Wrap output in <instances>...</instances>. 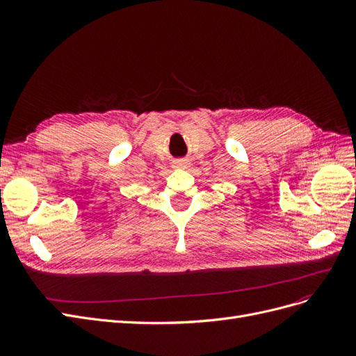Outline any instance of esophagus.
<instances>
[{
  "label": "esophagus",
  "instance_id": "34e87169",
  "mask_svg": "<svg viewBox=\"0 0 356 356\" xmlns=\"http://www.w3.org/2000/svg\"><path fill=\"white\" fill-rule=\"evenodd\" d=\"M175 169H187L190 166V161L188 159H177L174 160V163H172Z\"/></svg>",
  "mask_w": 356,
  "mask_h": 356
}]
</instances>
